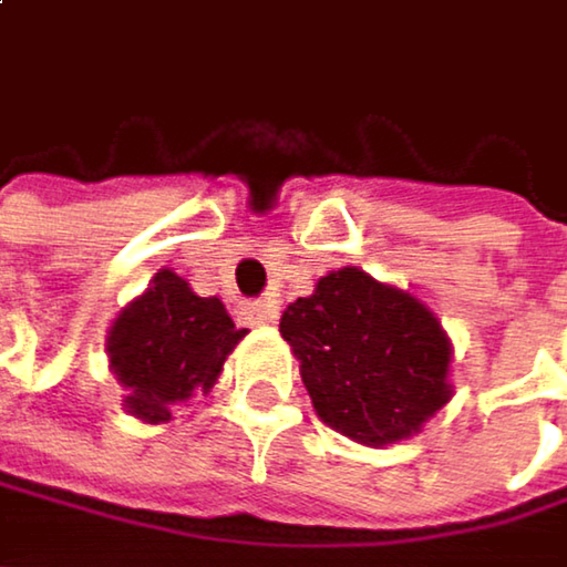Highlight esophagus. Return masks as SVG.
I'll use <instances>...</instances> for the list:
<instances>
[{
	"label": "esophagus",
	"instance_id": "esophagus-1",
	"mask_svg": "<svg viewBox=\"0 0 567 567\" xmlns=\"http://www.w3.org/2000/svg\"><path fill=\"white\" fill-rule=\"evenodd\" d=\"M241 316L248 319V326H275L278 306H275V302H248V306L241 309Z\"/></svg>",
	"mask_w": 567,
	"mask_h": 567
}]
</instances>
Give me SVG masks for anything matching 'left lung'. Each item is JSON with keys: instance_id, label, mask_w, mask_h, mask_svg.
<instances>
[{"instance_id": "obj_1", "label": "left lung", "mask_w": 567, "mask_h": 567, "mask_svg": "<svg viewBox=\"0 0 567 567\" xmlns=\"http://www.w3.org/2000/svg\"><path fill=\"white\" fill-rule=\"evenodd\" d=\"M316 415L372 449L405 442L452 399V339L409 289L346 265L281 312Z\"/></svg>"}]
</instances>
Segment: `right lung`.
Segmentation results:
<instances>
[{
    "instance_id": "obj_1",
    "label": "right lung",
    "mask_w": 567,
    "mask_h": 567,
    "mask_svg": "<svg viewBox=\"0 0 567 567\" xmlns=\"http://www.w3.org/2000/svg\"><path fill=\"white\" fill-rule=\"evenodd\" d=\"M245 332L235 329L221 299H202L182 275L158 268L105 336L109 369L125 389V412L145 425L168 422L175 405L215 389Z\"/></svg>"
}]
</instances>
